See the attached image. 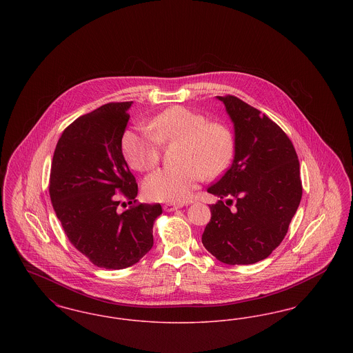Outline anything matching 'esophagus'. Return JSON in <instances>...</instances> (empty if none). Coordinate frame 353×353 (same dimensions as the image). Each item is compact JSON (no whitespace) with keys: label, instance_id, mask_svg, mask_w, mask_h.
<instances>
[{"label":"esophagus","instance_id":"obj_1","mask_svg":"<svg viewBox=\"0 0 353 353\" xmlns=\"http://www.w3.org/2000/svg\"><path fill=\"white\" fill-rule=\"evenodd\" d=\"M183 205H180V203H173V202H167L165 205H164V210L165 212H174V210H177V209H180Z\"/></svg>","mask_w":353,"mask_h":353}]
</instances>
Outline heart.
<instances>
[{
  "instance_id": "1",
  "label": "heart",
  "mask_w": 353,
  "mask_h": 353,
  "mask_svg": "<svg viewBox=\"0 0 353 353\" xmlns=\"http://www.w3.org/2000/svg\"><path fill=\"white\" fill-rule=\"evenodd\" d=\"M149 131H127L123 151L130 165L148 172L160 161L161 143L180 141L181 164L160 169L145 180L144 193L153 201L184 202L203 177H216L228 168L234 151L230 130L217 121H206L201 114L174 105L150 123Z\"/></svg>"
}]
</instances>
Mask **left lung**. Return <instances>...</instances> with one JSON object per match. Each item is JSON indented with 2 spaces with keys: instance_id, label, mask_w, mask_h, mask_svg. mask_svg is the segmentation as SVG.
<instances>
[{
  "instance_id": "8db88e82",
  "label": "left lung",
  "mask_w": 353,
  "mask_h": 353,
  "mask_svg": "<svg viewBox=\"0 0 353 353\" xmlns=\"http://www.w3.org/2000/svg\"><path fill=\"white\" fill-rule=\"evenodd\" d=\"M234 124V160L208 192L219 197L202 234L205 249L226 265H252L283 241L302 200L299 160L283 130L236 97H217ZM228 197L230 210L221 199Z\"/></svg>"
}]
</instances>
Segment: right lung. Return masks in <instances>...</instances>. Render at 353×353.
Here are the masks:
<instances>
[{
  "label": "right lung",
  "instance_id": "obj_1",
  "mask_svg": "<svg viewBox=\"0 0 353 353\" xmlns=\"http://www.w3.org/2000/svg\"><path fill=\"white\" fill-rule=\"evenodd\" d=\"M132 101L108 103L74 120L59 137L50 170L51 203L72 246L95 266L130 268L153 246L160 203H136L137 184L121 152ZM121 194L118 195L117 193Z\"/></svg>",
  "mask_w": 353,
  "mask_h": 353
}]
</instances>
